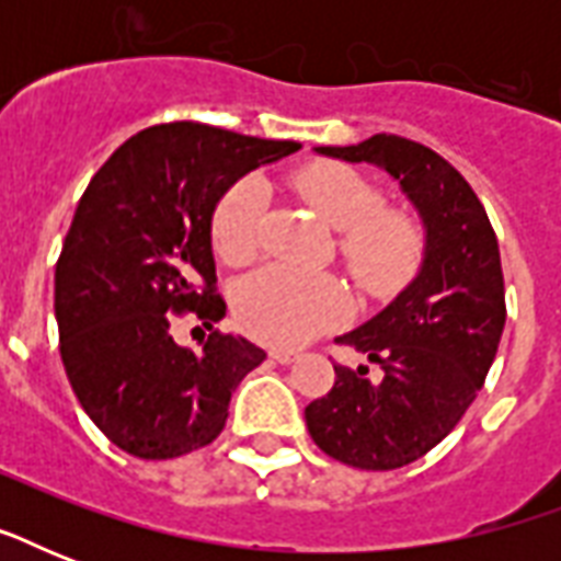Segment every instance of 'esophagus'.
<instances>
[{"label":"esophagus","mask_w":561,"mask_h":561,"mask_svg":"<svg viewBox=\"0 0 561 561\" xmlns=\"http://www.w3.org/2000/svg\"><path fill=\"white\" fill-rule=\"evenodd\" d=\"M271 358L276 360V364H294V360L299 358L297 350H271Z\"/></svg>","instance_id":"34e87169"}]
</instances>
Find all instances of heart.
<instances>
[{"label":"heart","instance_id":"heart-1","mask_svg":"<svg viewBox=\"0 0 561 561\" xmlns=\"http://www.w3.org/2000/svg\"><path fill=\"white\" fill-rule=\"evenodd\" d=\"M299 192L341 236L350 273L369 290H392L416 273L425 232L413 215L381 209V194L358 171L320 162L299 174ZM262 186L238 180L215 206L211 244L229 264L247 262L255 250V220ZM350 314V299L332 276L271 264L247 276L236 290V317L244 332L264 343H302L334 329Z\"/></svg>","mask_w":561,"mask_h":561}]
</instances>
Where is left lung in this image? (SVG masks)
<instances>
[{
  "label": "left lung",
  "instance_id": "obj_1",
  "mask_svg": "<svg viewBox=\"0 0 561 561\" xmlns=\"http://www.w3.org/2000/svg\"><path fill=\"white\" fill-rule=\"evenodd\" d=\"M314 151L387 171L425 227L416 279L337 337L378 364L381 378L334 364V387L306 408L308 434L329 457L367 471L401 469L451 434L495 360L506 323L495 229L460 171L425 145L375 134Z\"/></svg>",
  "mask_w": 561,
  "mask_h": 561
}]
</instances>
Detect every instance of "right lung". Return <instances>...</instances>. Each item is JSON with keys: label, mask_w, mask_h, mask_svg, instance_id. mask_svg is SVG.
Masks as SVG:
<instances>
[{"label": "right lung", "mask_w": 561, "mask_h": 561, "mask_svg": "<svg viewBox=\"0 0 561 561\" xmlns=\"http://www.w3.org/2000/svg\"><path fill=\"white\" fill-rule=\"evenodd\" d=\"M294 151L299 142L171 122L130 136L90 180L57 259L55 317L75 396L122 451L171 460L209 445L241 378L264 360L241 334L186 350L171 314H227L215 294V206Z\"/></svg>", "instance_id": "right-lung-1"}]
</instances>
